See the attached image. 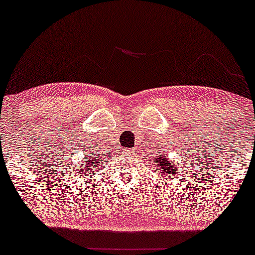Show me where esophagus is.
Segmentation results:
<instances>
[{
    "label": "esophagus",
    "instance_id": "34e87169",
    "mask_svg": "<svg viewBox=\"0 0 255 255\" xmlns=\"http://www.w3.org/2000/svg\"><path fill=\"white\" fill-rule=\"evenodd\" d=\"M129 154H130L129 151H126V153H125V155H126V156H129Z\"/></svg>",
    "mask_w": 255,
    "mask_h": 255
}]
</instances>
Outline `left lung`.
I'll return each instance as SVG.
<instances>
[{"label":"left lung","instance_id":"8db88e82","mask_svg":"<svg viewBox=\"0 0 255 255\" xmlns=\"http://www.w3.org/2000/svg\"><path fill=\"white\" fill-rule=\"evenodd\" d=\"M154 160L156 161V173H161V176H166L168 179L169 175H171L173 173L177 171V169L171 166V161H169V158L166 155H161L155 158Z\"/></svg>","mask_w":255,"mask_h":255}]
</instances>
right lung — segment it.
I'll use <instances>...</instances> for the list:
<instances>
[{
  "label": "right lung",
  "instance_id": "right-lung-1",
  "mask_svg": "<svg viewBox=\"0 0 255 255\" xmlns=\"http://www.w3.org/2000/svg\"><path fill=\"white\" fill-rule=\"evenodd\" d=\"M101 163H102V159H97L96 155H94V158H89V160L84 161L85 165L84 166L83 164H82V165H81V171L86 170L87 173H89L90 170L92 171L94 166H99V164H101Z\"/></svg>",
  "mask_w": 255,
  "mask_h": 255
}]
</instances>
